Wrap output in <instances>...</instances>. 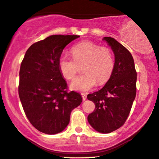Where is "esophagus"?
<instances>
[{
	"mask_svg": "<svg viewBox=\"0 0 159 159\" xmlns=\"http://www.w3.org/2000/svg\"><path fill=\"white\" fill-rule=\"evenodd\" d=\"M81 96H82V99H83L84 101H85L86 100V94H81Z\"/></svg>",
	"mask_w": 159,
	"mask_h": 159,
	"instance_id": "obj_1",
	"label": "esophagus"
}]
</instances>
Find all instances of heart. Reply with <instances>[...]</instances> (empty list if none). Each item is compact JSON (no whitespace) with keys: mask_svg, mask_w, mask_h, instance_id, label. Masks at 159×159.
<instances>
[{"mask_svg":"<svg viewBox=\"0 0 159 159\" xmlns=\"http://www.w3.org/2000/svg\"><path fill=\"white\" fill-rule=\"evenodd\" d=\"M73 59L61 56L59 68L66 79L71 80L84 65L85 75L75 78L70 84V89L78 92H88L97 85L105 84L111 77L114 67V56L111 50L100 47L89 41L82 42L73 46L71 50Z\"/></svg>","mask_w":159,"mask_h":159,"instance_id":"obj_1","label":"heart"}]
</instances>
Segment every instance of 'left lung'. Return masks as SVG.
Here are the masks:
<instances>
[{
	"label": "left lung",
	"instance_id": "1",
	"mask_svg": "<svg viewBox=\"0 0 159 159\" xmlns=\"http://www.w3.org/2000/svg\"><path fill=\"white\" fill-rule=\"evenodd\" d=\"M114 55V67L108 81L101 89L89 94L95 109L87 120L101 134H108L121 127L131 109L136 93V72L133 56L112 37H103Z\"/></svg>",
	"mask_w": 159,
	"mask_h": 159
}]
</instances>
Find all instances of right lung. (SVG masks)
<instances>
[{"instance_id": "right-lung-1", "label": "right lung", "mask_w": 159, "mask_h": 159, "mask_svg": "<svg viewBox=\"0 0 159 159\" xmlns=\"http://www.w3.org/2000/svg\"><path fill=\"white\" fill-rule=\"evenodd\" d=\"M78 37L50 36L33 44L21 63L20 99L29 122L44 134L52 135L65 130L71 111L82 102L79 93L67 91L58 65L64 48Z\"/></svg>"}]
</instances>
